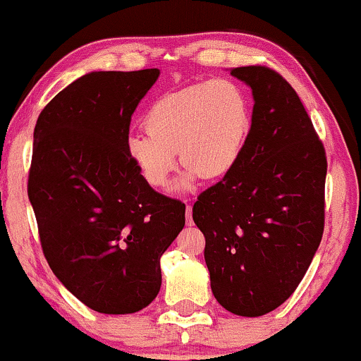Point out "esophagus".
<instances>
[{
    "label": "esophagus",
    "instance_id": "obj_1",
    "mask_svg": "<svg viewBox=\"0 0 361 361\" xmlns=\"http://www.w3.org/2000/svg\"><path fill=\"white\" fill-rule=\"evenodd\" d=\"M186 225H193V207L191 204H186Z\"/></svg>",
    "mask_w": 361,
    "mask_h": 361
}]
</instances>
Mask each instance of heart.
Returning a JSON list of instances; mask_svg holds the SVG:
<instances>
[{"label":"heart","mask_w":361,"mask_h":361,"mask_svg":"<svg viewBox=\"0 0 361 361\" xmlns=\"http://www.w3.org/2000/svg\"><path fill=\"white\" fill-rule=\"evenodd\" d=\"M250 125L243 90L230 80H213L157 99L145 116L147 133L128 135L126 153L145 180L161 188L178 152L186 166L178 186L188 188L198 176L213 180L235 166Z\"/></svg>","instance_id":"1"}]
</instances>
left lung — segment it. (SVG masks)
Returning a JSON list of instances; mask_svg holds the SVG:
<instances>
[{"label": "left lung", "instance_id": "left-lung-1", "mask_svg": "<svg viewBox=\"0 0 361 361\" xmlns=\"http://www.w3.org/2000/svg\"><path fill=\"white\" fill-rule=\"evenodd\" d=\"M252 88V128L235 166L193 204L214 298L262 317L300 285L325 226L326 154L296 91L267 66L230 71Z\"/></svg>", "mask_w": 361, "mask_h": 361}]
</instances>
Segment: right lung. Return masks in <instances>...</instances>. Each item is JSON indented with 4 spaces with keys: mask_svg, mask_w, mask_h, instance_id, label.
<instances>
[{
    "mask_svg": "<svg viewBox=\"0 0 361 361\" xmlns=\"http://www.w3.org/2000/svg\"><path fill=\"white\" fill-rule=\"evenodd\" d=\"M159 70L93 71L39 113L28 196L54 275L98 313L148 307L185 203L154 191L126 153L131 115Z\"/></svg>",
    "mask_w": 361,
    "mask_h": 361,
    "instance_id": "obj_1",
    "label": "right lung"
}]
</instances>
